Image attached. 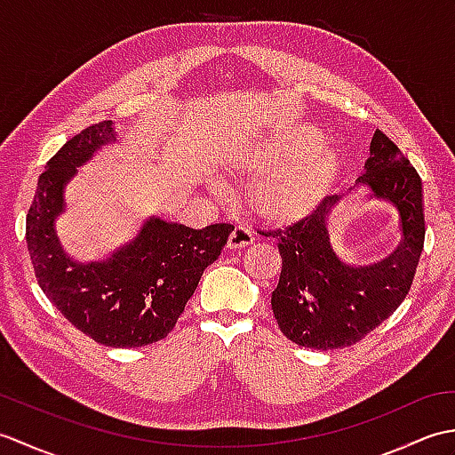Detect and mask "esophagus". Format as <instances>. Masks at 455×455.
I'll use <instances>...</instances> for the list:
<instances>
[{
  "label": "esophagus",
  "instance_id": "esophagus-1",
  "mask_svg": "<svg viewBox=\"0 0 455 455\" xmlns=\"http://www.w3.org/2000/svg\"><path fill=\"white\" fill-rule=\"evenodd\" d=\"M254 243V233L252 228L246 227V225H238L233 228V233H230L228 236V248H244V246H250Z\"/></svg>",
  "mask_w": 455,
  "mask_h": 455
}]
</instances>
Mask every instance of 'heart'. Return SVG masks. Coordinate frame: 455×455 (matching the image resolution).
Wrapping results in <instances>:
<instances>
[{
	"mask_svg": "<svg viewBox=\"0 0 455 455\" xmlns=\"http://www.w3.org/2000/svg\"><path fill=\"white\" fill-rule=\"evenodd\" d=\"M318 132L301 127L238 144L233 168L240 176L262 178L254 189L256 205L275 222H293L308 215L323 199L336 173V156L313 148Z\"/></svg>",
	"mask_w": 455,
	"mask_h": 455,
	"instance_id": "b5f03b06",
	"label": "heart"
}]
</instances>
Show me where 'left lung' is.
Wrapping results in <instances>:
<instances>
[{"instance_id":"left-lung-1","label":"left lung","mask_w":455,"mask_h":455,"mask_svg":"<svg viewBox=\"0 0 455 455\" xmlns=\"http://www.w3.org/2000/svg\"><path fill=\"white\" fill-rule=\"evenodd\" d=\"M355 181L399 211L403 243L383 262L354 267L336 256L326 220L338 196L323 197L307 217L266 233L282 254L272 293L275 321L289 340L313 350L352 346L387 321L409 295L424 248L420 178L381 131H375L365 172Z\"/></svg>"}]
</instances>
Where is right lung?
Segmentation results:
<instances>
[{"label":"right lung","instance_id":"add662e5","mask_svg":"<svg viewBox=\"0 0 455 455\" xmlns=\"http://www.w3.org/2000/svg\"><path fill=\"white\" fill-rule=\"evenodd\" d=\"M111 140V121L95 123L48 160L27 212L25 240L38 285L68 323L101 346L140 347L172 332L235 225L196 230L150 219L131 244L105 262H74L54 230L64 209V186L80 164Z\"/></svg>","mask_w":455,"mask_h":455}]
</instances>
